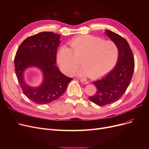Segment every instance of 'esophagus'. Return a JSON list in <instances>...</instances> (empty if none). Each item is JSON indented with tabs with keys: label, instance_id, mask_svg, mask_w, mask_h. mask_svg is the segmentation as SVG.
Here are the masks:
<instances>
[{
	"label": "esophagus",
	"instance_id": "1",
	"mask_svg": "<svg viewBox=\"0 0 149 149\" xmlns=\"http://www.w3.org/2000/svg\"><path fill=\"white\" fill-rule=\"evenodd\" d=\"M80 81L82 83L84 84H89V81H87L86 79H79Z\"/></svg>",
	"mask_w": 149,
	"mask_h": 149
}]
</instances>
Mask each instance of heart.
Returning a JSON list of instances; mask_svg holds the SVG:
<instances>
[{"label":"heart","mask_w":149,"mask_h":149,"mask_svg":"<svg viewBox=\"0 0 149 149\" xmlns=\"http://www.w3.org/2000/svg\"><path fill=\"white\" fill-rule=\"evenodd\" d=\"M69 45L71 48L62 46L56 55L58 64L65 73L71 74L78 66L81 57L83 66L75 73L94 78L109 73L118 62L119 48L111 40L85 35L72 39Z\"/></svg>","instance_id":"1"}]
</instances>
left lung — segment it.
<instances>
[{
  "instance_id": "left-lung-1",
  "label": "left lung",
  "mask_w": 149,
  "mask_h": 149,
  "mask_svg": "<svg viewBox=\"0 0 149 149\" xmlns=\"http://www.w3.org/2000/svg\"><path fill=\"white\" fill-rule=\"evenodd\" d=\"M105 33L117 44L119 54L114 68L101 79L93 81L97 91L89 99L98 106L109 104L119 100L129 86L134 71L133 53L127 40L109 30H106Z\"/></svg>"
}]
</instances>
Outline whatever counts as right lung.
<instances>
[{"mask_svg":"<svg viewBox=\"0 0 149 149\" xmlns=\"http://www.w3.org/2000/svg\"><path fill=\"white\" fill-rule=\"evenodd\" d=\"M60 44V35L43 31L26 38L18 48L14 59L18 81L24 94L38 104H45L59 98L73 79L61 73L55 65L56 50ZM37 67L43 73V82L38 87H31L24 79L29 67Z\"/></svg>","mask_w":149,"mask_h":149,"instance_id":"obj_1","label":"right lung"}]
</instances>
